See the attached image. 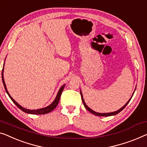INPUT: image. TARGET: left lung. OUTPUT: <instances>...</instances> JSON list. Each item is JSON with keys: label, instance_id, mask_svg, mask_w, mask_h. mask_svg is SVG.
<instances>
[{"label": "left lung", "instance_id": "left-lung-1", "mask_svg": "<svg viewBox=\"0 0 147 147\" xmlns=\"http://www.w3.org/2000/svg\"><path fill=\"white\" fill-rule=\"evenodd\" d=\"M135 91H134V92H133V95H132V96H131V97L130 99H129V101L127 102V103H125V105H124L121 108V109H119V110H117V111H114V112H111V113H98V112H95V111H94L93 110H92L91 109V108H89L88 105H86V102H85V101H84V97H83V94H82V91L80 90V93H81V96H82V101H83V103H84V107H86V109H87V110H88L89 112L90 113H91L92 114H93V115H97V116H100V117H109V116H112V115H117V114H118L119 113H120L121 111H122L123 109H124V108L126 107L127 106V104L129 103V102L130 101V100L131 99V98H132V97H133V94H134V93H135Z\"/></svg>", "mask_w": 147, "mask_h": 147}]
</instances>
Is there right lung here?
Instances as JSON below:
<instances>
[{
	"instance_id": "add662e5",
	"label": "right lung",
	"mask_w": 147,
	"mask_h": 147,
	"mask_svg": "<svg viewBox=\"0 0 147 147\" xmlns=\"http://www.w3.org/2000/svg\"><path fill=\"white\" fill-rule=\"evenodd\" d=\"M4 66H5V63H4L3 65V70H2V80H3V85H4V87H5V91L6 93H7L8 96L12 101H13V103L15 104V105L18 107L19 109L20 110H22V111H24V113H29V114H33V115H43V114H46V113H50L52 111L54 110L55 108L56 107V106L58 105V104L59 103V99H60V97H61V93H62V91L63 90V89H64V87L65 86V84L63 85L61 87L60 89H59L58 93H57V95L56 97V98L54 100V101L52 102V103L50 104V105L47 106V107H44V108H41V109H33V110H31V109H26V108L23 107L21 106L20 105H19V104L17 103V102L14 100L12 97L10 96V95L9 94V93H8V91L7 90V89H6V84H5V80H4Z\"/></svg>"
}]
</instances>
